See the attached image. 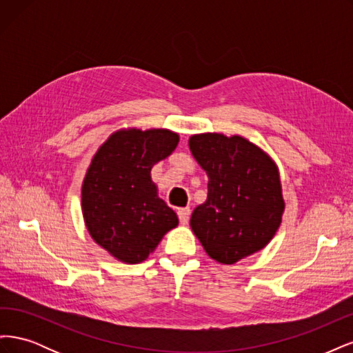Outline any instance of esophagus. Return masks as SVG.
Masks as SVG:
<instances>
[{"instance_id":"1","label":"esophagus","mask_w":353,"mask_h":353,"mask_svg":"<svg viewBox=\"0 0 353 353\" xmlns=\"http://www.w3.org/2000/svg\"><path fill=\"white\" fill-rule=\"evenodd\" d=\"M190 213H191L190 208H181V209H178V218H179V222L183 223V225H185V223L188 222Z\"/></svg>"}]
</instances>
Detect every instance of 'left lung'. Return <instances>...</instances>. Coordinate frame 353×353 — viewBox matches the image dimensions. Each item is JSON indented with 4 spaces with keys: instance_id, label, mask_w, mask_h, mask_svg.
<instances>
[{
    "instance_id": "1",
    "label": "left lung",
    "mask_w": 353,
    "mask_h": 353,
    "mask_svg": "<svg viewBox=\"0 0 353 353\" xmlns=\"http://www.w3.org/2000/svg\"><path fill=\"white\" fill-rule=\"evenodd\" d=\"M188 145L209 176L208 199L190 219L203 249L223 265L262 250L279 230L285 208L271 156L241 135L196 134Z\"/></svg>"
}]
</instances>
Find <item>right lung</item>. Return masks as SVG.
<instances>
[{"label":"right lung","instance_id":"add662e5","mask_svg":"<svg viewBox=\"0 0 353 353\" xmlns=\"http://www.w3.org/2000/svg\"><path fill=\"white\" fill-rule=\"evenodd\" d=\"M178 141L176 132L162 128H128L113 132L94 154L82 183V215L92 240L117 261H145L178 225L150 175Z\"/></svg>","mask_w":353,"mask_h":353}]
</instances>
